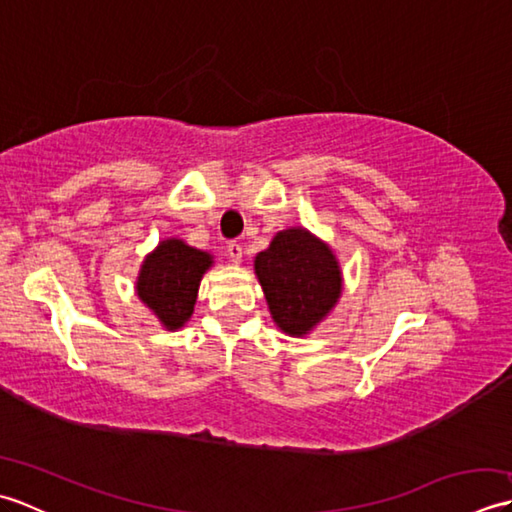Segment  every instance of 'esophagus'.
<instances>
[{
	"label": "esophagus",
	"mask_w": 512,
	"mask_h": 512,
	"mask_svg": "<svg viewBox=\"0 0 512 512\" xmlns=\"http://www.w3.org/2000/svg\"><path fill=\"white\" fill-rule=\"evenodd\" d=\"M226 253H228V257H231V262L239 264V262H242V257H244V248L239 242H228Z\"/></svg>",
	"instance_id": "obj_1"
}]
</instances>
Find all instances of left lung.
<instances>
[{
  "instance_id": "1",
  "label": "left lung",
  "mask_w": 512,
  "mask_h": 512,
  "mask_svg": "<svg viewBox=\"0 0 512 512\" xmlns=\"http://www.w3.org/2000/svg\"><path fill=\"white\" fill-rule=\"evenodd\" d=\"M255 275L279 330L306 336L328 317L343 290L339 259L306 228H286L255 257Z\"/></svg>"
}]
</instances>
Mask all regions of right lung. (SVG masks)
I'll return each instance as SVG.
<instances>
[{
    "mask_svg": "<svg viewBox=\"0 0 512 512\" xmlns=\"http://www.w3.org/2000/svg\"><path fill=\"white\" fill-rule=\"evenodd\" d=\"M211 266L213 257L204 250L176 237L162 239L140 266L136 292L162 328L176 332L191 319L202 275Z\"/></svg>",
    "mask_w": 512,
    "mask_h": 512,
    "instance_id": "right-lung-1",
    "label": "right lung"
}]
</instances>
